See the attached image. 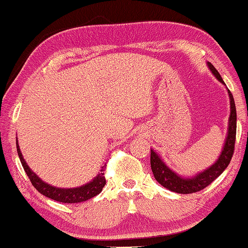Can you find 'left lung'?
Segmentation results:
<instances>
[{
    "instance_id": "left-lung-1",
    "label": "left lung",
    "mask_w": 248,
    "mask_h": 248,
    "mask_svg": "<svg viewBox=\"0 0 248 248\" xmlns=\"http://www.w3.org/2000/svg\"><path fill=\"white\" fill-rule=\"evenodd\" d=\"M208 68L213 73V75L221 83H223L222 77L215 67L211 62L207 63ZM230 98V116L229 124H228V136L224 142L223 149L221 152V155L218 156L217 162L213 165L208 167L198 174H196L192 178H185V176L179 175L178 173L172 171L171 169L166 166V164L160 159V157L152 149L150 150V166L152 171L155 176L156 181L162 185L164 188L169 190L178 192V194H192L206 188L208 185H211L218 175L222 174V172L229 165L231 158H232L234 152V141H236V130H237V112L236 106H234L233 96L231 92L228 90Z\"/></svg>"
}]
</instances>
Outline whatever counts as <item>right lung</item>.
<instances>
[{"label": "right lung", "mask_w": 248, "mask_h": 248, "mask_svg": "<svg viewBox=\"0 0 248 248\" xmlns=\"http://www.w3.org/2000/svg\"><path fill=\"white\" fill-rule=\"evenodd\" d=\"M17 153L19 158H20L21 165L24 167L26 174H27L28 178H30L31 185L34 186L35 189L38 192H41L42 195H44L46 197H49L53 201L65 202V204H74V202H85L90 198H93L94 196L99 195L102 191V188L105 187L106 185V179H105V166L101 167V171L98 175L95 176L92 181H90L86 185L82 186V187L77 188H56L53 186L47 185L46 182L42 181V180L38 178V176L35 174V173L30 169V166L27 165V163L25 162L24 157L21 155L20 148H19L18 141H17Z\"/></svg>", "instance_id": "right-lung-1"}]
</instances>
